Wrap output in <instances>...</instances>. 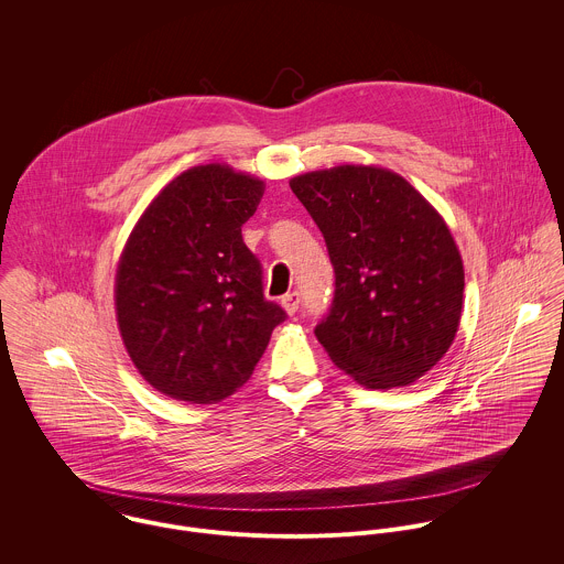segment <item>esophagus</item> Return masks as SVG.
<instances>
[{"label": "esophagus", "instance_id": "esophagus-1", "mask_svg": "<svg viewBox=\"0 0 564 564\" xmlns=\"http://www.w3.org/2000/svg\"><path fill=\"white\" fill-rule=\"evenodd\" d=\"M300 302H302V295H300L297 291L286 293V295L282 297V308H284L289 315H295L297 308H300Z\"/></svg>", "mask_w": 564, "mask_h": 564}]
</instances>
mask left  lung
<instances>
[{"instance_id": "left-lung-1", "label": "left lung", "mask_w": 564, "mask_h": 564, "mask_svg": "<svg viewBox=\"0 0 564 564\" xmlns=\"http://www.w3.org/2000/svg\"><path fill=\"white\" fill-rule=\"evenodd\" d=\"M322 230L334 297L315 327L332 362L367 389L405 387L454 343L465 271L441 215L402 175L343 164L291 180Z\"/></svg>"}]
</instances>
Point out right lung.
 Instances as JSON below:
<instances>
[{
	"label": "right lung",
	"instance_id": "1",
	"mask_svg": "<svg viewBox=\"0 0 564 564\" xmlns=\"http://www.w3.org/2000/svg\"><path fill=\"white\" fill-rule=\"evenodd\" d=\"M264 184L226 164L171 180L123 249L115 306L123 345L164 395L221 402L242 387L286 313L242 242Z\"/></svg>",
	"mask_w": 564,
	"mask_h": 564
}]
</instances>
